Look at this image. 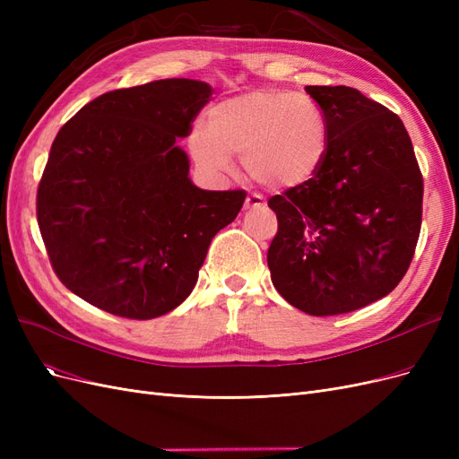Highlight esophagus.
Listing matches in <instances>:
<instances>
[{
    "label": "esophagus",
    "mask_w": 459,
    "mask_h": 459,
    "mask_svg": "<svg viewBox=\"0 0 459 459\" xmlns=\"http://www.w3.org/2000/svg\"><path fill=\"white\" fill-rule=\"evenodd\" d=\"M266 206V201H264L262 195H256V193H251V195H247L245 199V208L248 211V208H262Z\"/></svg>",
    "instance_id": "34e87169"
}]
</instances>
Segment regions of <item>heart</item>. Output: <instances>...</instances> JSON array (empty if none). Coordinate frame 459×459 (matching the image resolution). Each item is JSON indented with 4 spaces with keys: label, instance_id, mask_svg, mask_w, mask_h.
<instances>
[{
    "label": "heart",
    "instance_id": "obj_1",
    "mask_svg": "<svg viewBox=\"0 0 459 459\" xmlns=\"http://www.w3.org/2000/svg\"><path fill=\"white\" fill-rule=\"evenodd\" d=\"M327 124L312 97L283 90H255L218 103L208 124L195 122L189 152L208 174H228L233 155L268 189L307 184L324 162Z\"/></svg>",
    "mask_w": 459,
    "mask_h": 459
}]
</instances>
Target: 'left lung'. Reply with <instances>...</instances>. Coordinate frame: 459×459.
I'll return each instance as SVG.
<instances>
[{
  "label": "left lung",
  "mask_w": 459,
  "mask_h": 459,
  "mask_svg": "<svg viewBox=\"0 0 459 459\" xmlns=\"http://www.w3.org/2000/svg\"><path fill=\"white\" fill-rule=\"evenodd\" d=\"M327 124L324 162L273 195L272 283L310 316H337L402 281L421 230L423 178L404 124L349 86L304 88Z\"/></svg>",
  "instance_id": "8db88e82"
}]
</instances>
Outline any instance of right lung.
I'll return each instance as SVG.
<instances>
[{"instance_id":"right-lung-1","label":"right lung","mask_w":459,"mask_h":459,"mask_svg":"<svg viewBox=\"0 0 459 459\" xmlns=\"http://www.w3.org/2000/svg\"><path fill=\"white\" fill-rule=\"evenodd\" d=\"M189 78L107 91L59 130L41 174L36 214L61 283L93 307L152 319L182 304L208 245L247 193L204 191L176 145L211 101Z\"/></svg>"}]
</instances>
